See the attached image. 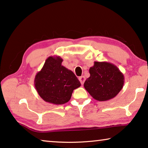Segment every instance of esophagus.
Returning a JSON list of instances; mask_svg holds the SVG:
<instances>
[{
  "mask_svg": "<svg viewBox=\"0 0 148 148\" xmlns=\"http://www.w3.org/2000/svg\"><path fill=\"white\" fill-rule=\"evenodd\" d=\"M79 80L80 81V82L81 83V85H83V83H84L85 81V77L84 76H81V77H79Z\"/></svg>",
  "mask_w": 148,
  "mask_h": 148,
  "instance_id": "esophagus-1",
  "label": "esophagus"
}]
</instances>
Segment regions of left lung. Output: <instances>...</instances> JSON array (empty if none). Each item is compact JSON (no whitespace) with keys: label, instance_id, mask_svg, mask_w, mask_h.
<instances>
[{"label":"left lung","instance_id":"obj_1","mask_svg":"<svg viewBox=\"0 0 148 148\" xmlns=\"http://www.w3.org/2000/svg\"><path fill=\"white\" fill-rule=\"evenodd\" d=\"M89 73L84 87L95 100L106 101L113 99L123 88V74L112 63L95 61Z\"/></svg>","mask_w":148,"mask_h":148}]
</instances>
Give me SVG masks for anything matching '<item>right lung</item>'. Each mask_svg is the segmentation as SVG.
Here are the masks:
<instances>
[{"instance_id": "right-lung-1", "label": "right lung", "mask_w": 148, "mask_h": 148, "mask_svg": "<svg viewBox=\"0 0 148 148\" xmlns=\"http://www.w3.org/2000/svg\"><path fill=\"white\" fill-rule=\"evenodd\" d=\"M63 59L50 56L35 75L34 84L40 97L54 105L67 103L74 89L81 86L73 72L62 65Z\"/></svg>"}]
</instances>
